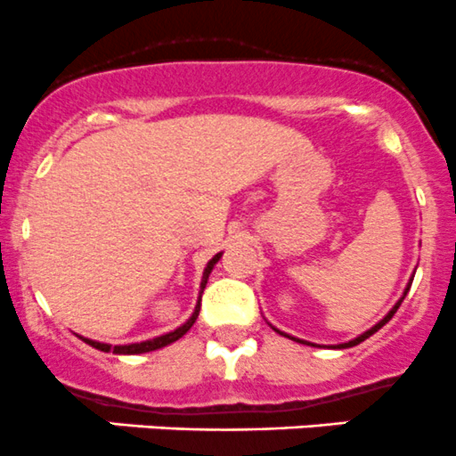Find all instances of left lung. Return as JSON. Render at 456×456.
<instances>
[{
	"label": "left lung",
	"instance_id": "1",
	"mask_svg": "<svg viewBox=\"0 0 456 456\" xmlns=\"http://www.w3.org/2000/svg\"><path fill=\"white\" fill-rule=\"evenodd\" d=\"M412 277H414V274H412ZM410 283H412V279H410V281H408V286H405V290H403V295H401V299H399V301H396V304H395V305H392V308H390V313H387V314H386V317H383L379 323H375V326H372V328H370V330H366V332H363V335L354 337V339L346 341V344H337V346H335V348H339V350H344V348H353V346L362 344V341H366V339H368V337H372V335H375V332H377V330H381V328H383V326H386V323H387V322H390V319H392V314H395V313H396V308H399V305H401V301H403V299H405V295H408V290H410ZM273 330H274V332H279V335L288 337V339L297 341V344L314 346V344H310V341H304V339H297V337H292V335H286V332L277 330V328H274V326H273Z\"/></svg>",
	"mask_w": 456,
	"mask_h": 456
}]
</instances>
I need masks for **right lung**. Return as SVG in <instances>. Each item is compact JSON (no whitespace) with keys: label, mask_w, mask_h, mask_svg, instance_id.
Here are the masks:
<instances>
[{"label":"right lung","mask_w":456,"mask_h":456,"mask_svg":"<svg viewBox=\"0 0 456 456\" xmlns=\"http://www.w3.org/2000/svg\"><path fill=\"white\" fill-rule=\"evenodd\" d=\"M222 255H224V252H217V255H215L213 259H210L208 264H206V268H204V277H201V283H200V299H197L195 310H192V314H191V317H188V322H186V323H182V326H179L177 330L166 332V335L155 337V339L139 341V344H126V346H110V344H102V341L88 339V337H79V339L84 341V344L93 346V348L102 350V353H112V354H142V353H152V350H159V348H164V346L173 344V341L182 339V337L186 335L188 330H191L192 323L197 322V317H200V308H201V292H204L206 283H208L210 273H213L215 264H217V261L222 259Z\"/></svg>","instance_id":"1"}]
</instances>
